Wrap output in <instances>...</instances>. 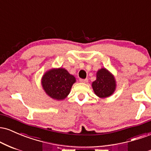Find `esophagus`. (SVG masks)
<instances>
[{
  "label": "esophagus",
  "mask_w": 151,
  "mask_h": 151,
  "mask_svg": "<svg viewBox=\"0 0 151 151\" xmlns=\"http://www.w3.org/2000/svg\"><path fill=\"white\" fill-rule=\"evenodd\" d=\"M79 81H80V82H81V83H87L88 82V79H79Z\"/></svg>",
  "instance_id": "obj_1"
}]
</instances>
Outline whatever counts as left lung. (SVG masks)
<instances>
[{
	"label": "left lung",
	"mask_w": 151,
	"mask_h": 151,
	"mask_svg": "<svg viewBox=\"0 0 151 151\" xmlns=\"http://www.w3.org/2000/svg\"><path fill=\"white\" fill-rule=\"evenodd\" d=\"M116 80L114 75L106 69L101 68L96 72V79L92 82L95 94L100 98H106L116 90Z\"/></svg>",
	"instance_id": "8db88e82"
}]
</instances>
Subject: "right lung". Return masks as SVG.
Returning a JSON list of instances; mask_svg holds the SVG:
<instances>
[{"label":"right lung","mask_w":151,"mask_h":151,"mask_svg":"<svg viewBox=\"0 0 151 151\" xmlns=\"http://www.w3.org/2000/svg\"><path fill=\"white\" fill-rule=\"evenodd\" d=\"M76 79L64 68L52 69L42 77V86L48 96L56 100H63L68 96Z\"/></svg>","instance_id":"obj_1"}]
</instances>
